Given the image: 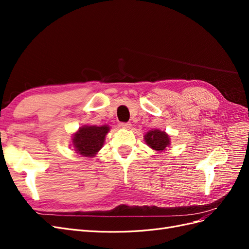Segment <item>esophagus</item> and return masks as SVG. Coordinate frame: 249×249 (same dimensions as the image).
I'll list each match as a JSON object with an SVG mask.
<instances>
[{"label":"esophagus","mask_w":249,"mask_h":249,"mask_svg":"<svg viewBox=\"0 0 249 249\" xmlns=\"http://www.w3.org/2000/svg\"><path fill=\"white\" fill-rule=\"evenodd\" d=\"M120 127H123V129H125V130H130L132 124L130 123H122L119 124Z\"/></svg>","instance_id":"obj_1"}]
</instances>
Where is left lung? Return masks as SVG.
Instances as JSON below:
<instances>
[{
    "label": "left lung",
    "mask_w": 249,
    "mask_h": 249,
    "mask_svg": "<svg viewBox=\"0 0 249 249\" xmlns=\"http://www.w3.org/2000/svg\"><path fill=\"white\" fill-rule=\"evenodd\" d=\"M144 140L146 144L158 152L164 150L170 144V138L168 135L160 130L149 131L144 135Z\"/></svg>",
    "instance_id": "8db88e82"
}]
</instances>
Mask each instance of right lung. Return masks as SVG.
Here are the masks:
<instances>
[{"instance_id": "obj_1", "label": "right lung", "mask_w": 249, "mask_h": 249, "mask_svg": "<svg viewBox=\"0 0 249 249\" xmlns=\"http://www.w3.org/2000/svg\"><path fill=\"white\" fill-rule=\"evenodd\" d=\"M110 131L108 125H83L73 134L72 145L76 153L91 158L103 147L105 138Z\"/></svg>"}]
</instances>
